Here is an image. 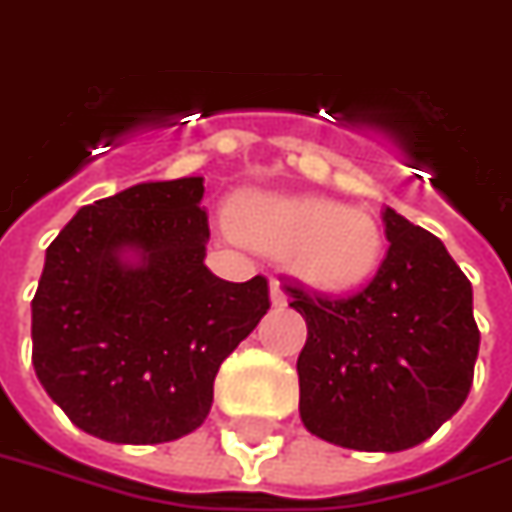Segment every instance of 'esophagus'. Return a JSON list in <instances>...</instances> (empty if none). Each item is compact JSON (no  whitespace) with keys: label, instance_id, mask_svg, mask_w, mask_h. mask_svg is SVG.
<instances>
[{"label":"esophagus","instance_id":"obj_1","mask_svg":"<svg viewBox=\"0 0 512 512\" xmlns=\"http://www.w3.org/2000/svg\"><path fill=\"white\" fill-rule=\"evenodd\" d=\"M270 299H272V305H275V307H286L288 297H286V291L280 288L278 280H272V283H270Z\"/></svg>","mask_w":512,"mask_h":512}]
</instances>
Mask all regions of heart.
Listing matches in <instances>:
<instances>
[{
	"label": "heart",
	"instance_id": "1",
	"mask_svg": "<svg viewBox=\"0 0 512 512\" xmlns=\"http://www.w3.org/2000/svg\"><path fill=\"white\" fill-rule=\"evenodd\" d=\"M242 242L283 256L291 272L321 291H345L370 278L380 229L356 207L313 194H248L234 210Z\"/></svg>",
	"mask_w": 512,
	"mask_h": 512
}]
</instances>
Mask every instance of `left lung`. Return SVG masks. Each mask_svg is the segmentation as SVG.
Wrapping results in <instances>:
<instances>
[{
    "label": "left lung",
    "instance_id": "left-lung-1",
    "mask_svg": "<svg viewBox=\"0 0 512 512\" xmlns=\"http://www.w3.org/2000/svg\"><path fill=\"white\" fill-rule=\"evenodd\" d=\"M388 251L343 299L286 291L307 324L297 359L307 432L353 451H407L470 394L480 332L472 286L432 232L386 207Z\"/></svg>",
    "mask_w": 512,
    "mask_h": 512
}]
</instances>
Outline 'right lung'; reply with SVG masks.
Returning a JSON list of instances; mask_svg holds the SVG:
<instances>
[{"label": "right lung", "instance_id": "obj_1", "mask_svg": "<svg viewBox=\"0 0 512 512\" xmlns=\"http://www.w3.org/2000/svg\"><path fill=\"white\" fill-rule=\"evenodd\" d=\"M202 178L140 183L80 207L45 251L32 364L69 421L99 440L194 432L218 367L270 310L267 278L205 267Z\"/></svg>", "mask_w": 512, "mask_h": 512}]
</instances>
